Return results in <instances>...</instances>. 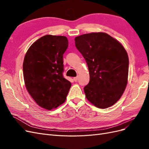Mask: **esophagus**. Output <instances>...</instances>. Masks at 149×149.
Returning <instances> with one entry per match:
<instances>
[{"instance_id":"esophagus-1","label":"esophagus","mask_w":149,"mask_h":149,"mask_svg":"<svg viewBox=\"0 0 149 149\" xmlns=\"http://www.w3.org/2000/svg\"><path fill=\"white\" fill-rule=\"evenodd\" d=\"M78 79V77H74V78H73V80L75 82H76V81H77Z\"/></svg>"}]
</instances>
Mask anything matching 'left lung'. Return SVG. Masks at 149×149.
<instances>
[{
    "label": "left lung",
    "mask_w": 149,
    "mask_h": 149,
    "mask_svg": "<svg viewBox=\"0 0 149 149\" xmlns=\"http://www.w3.org/2000/svg\"><path fill=\"white\" fill-rule=\"evenodd\" d=\"M74 41L88 66L89 82L84 88L87 100L101 109L114 105L127 84V52L119 41L103 32L83 34Z\"/></svg>",
    "instance_id": "left-lung-1"
}]
</instances>
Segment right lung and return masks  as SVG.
I'll return each mask as SVG.
<instances>
[{"label": "right lung", "mask_w": 149, "mask_h": 149, "mask_svg": "<svg viewBox=\"0 0 149 149\" xmlns=\"http://www.w3.org/2000/svg\"><path fill=\"white\" fill-rule=\"evenodd\" d=\"M68 47L66 37L47 35L35 42L25 54L26 89L35 102L47 110L62 104L71 88V83L63 76V55Z\"/></svg>", "instance_id": "add662e5"}]
</instances>
